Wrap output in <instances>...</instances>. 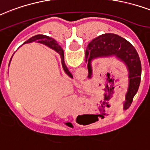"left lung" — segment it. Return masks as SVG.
Returning <instances> with one entry per match:
<instances>
[{"instance_id":"left-lung-1","label":"left lung","mask_w":150,"mask_h":150,"mask_svg":"<svg viewBox=\"0 0 150 150\" xmlns=\"http://www.w3.org/2000/svg\"><path fill=\"white\" fill-rule=\"evenodd\" d=\"M85 57L86 61L88 62L89 78L92 75L90 62L93 59L116 57L125 64L128 71L129 85L123 108H128L139 90L142 75L141 61L133 45L117 34H104L95 38L88 44Z\"/></svg>"}]
</instances>
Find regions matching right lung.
<instances>
[{
	"label": "right lung",
	"instance_id": "right-lung-1",
	"mask_svg": "<svg viewBox=\"0 0 150 150\" xmlns=\"http://www.w3.org/2000/svg\"><path fill=\"white\" fill-rule=\"evenodd\" d=\"M34 41H38V42H39V43H42V44L45 45H47L49 47H50L52 50H54L56 52H57L59 54H60V57H61V62H62V66L63 68H64V70L65 73L67 74L69 77L73 78L72 75H71V73L68 71L67 69V67H66V65L64 64V51L61 49L59 45L57 44V42L55 41L54 39H52L49 36H46V35H43V34H38V35H35L34 37L30 38V39H28L27 42H25V43H29V42H34ZM10 64V63H9Z\"/></svg>",
	"mask_w": 150,
	"mask_h": 150
}]
</instances>
